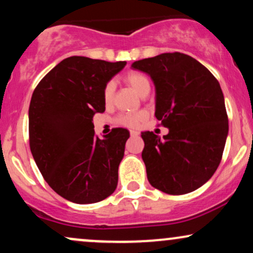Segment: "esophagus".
<instances>
[{
	"label": "esophagus",
	"instance_id": "1",
	"mask_svg": "<svg viewBox=\"0 0 253 253\" xmlns=\"http://www.w3.org/2000/svg\"><path fill=\"white\" fill-rule=\"evenodd\" d=\"M130 135L132 136H136V135H139V132L138 130H135V129H130Z\"/></svg>",
	"mask_w": 253,
	"mask_h": 253
}]
</instances>
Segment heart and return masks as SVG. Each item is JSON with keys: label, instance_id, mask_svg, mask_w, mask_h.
I'll return each instance as SVG.
<instances>
[{"label": "heart", "instance_id": "1", "mask_svg": "<svg viewBox=\"0 0 253 253\" xmlns=\"http://www.w3.org/2000/svg\"><path fill=\"white\" fill-rule=\"evenodd\" d=\"M125 82L132 88L136 94L143 96L146 91H150L151 83L149 77L143 72L139 71H129L128 74L125 76ZM114 89L115 85L113 82H108L106 84L103 89V100L106 103H109L113 100L114 96ZM146 118V113L145 112H138V113H130V114H123L117 118V124L121 125V126L126 127H134L138 126L144 119Z\"/></svg>", "mask_w": 253, "mask_h": 253}]
</instances>
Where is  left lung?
Segmentation results:
<instances>
[{
	"label": "left lung",
	"mask_w": 253,
	"mask_h": 253,
	"mask_svg": "<svg viewBox=\"0 0 253 253\" xmlns=\"http://www.w3.org/2000/svg\"><path fill=\"white\" fill-rule=\"evenodd\" d=\"M132 68L153 81L155 115L169 128L163 139L141 133L150 184L170 195L199 189L219 167L228 134L219 82L201 63L179 52L138 60Z\"/></svg>",
	"instance_id": "left-lung-1"
}]
</instances>
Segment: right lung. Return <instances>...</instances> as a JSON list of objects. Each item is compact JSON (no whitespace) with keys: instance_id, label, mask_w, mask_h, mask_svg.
Returning a JSON list of instances; mask_svg holds the SVG:
<instances>
[{"instance_id":"obj_1","label":"right lung","mask_w":253,"mask_h":253,"mask_svg":"<svg viewBox=\"0 0 253 253\" xmlns=\"http://www.w3.org/2000/svg\"><path fill=\"white\" fill-rule=\"evenodd\" d=\"M126 65L74 56L40 81L28 110L31 152L48 185L80 205L112 195L129 132L114 128L100 139L92 117L103 113L106 84Z\"/></svg>"}]
</instances>
